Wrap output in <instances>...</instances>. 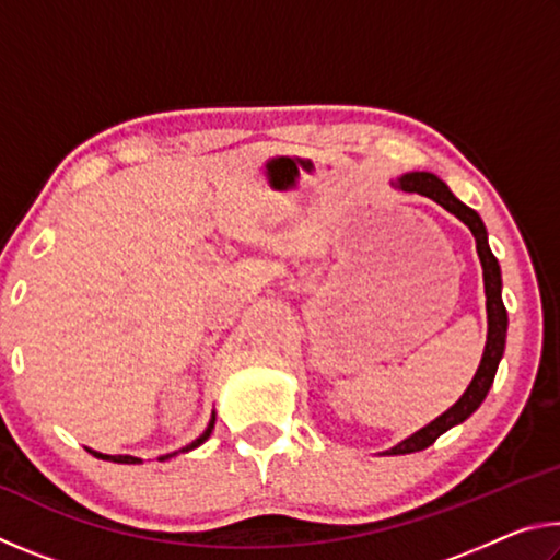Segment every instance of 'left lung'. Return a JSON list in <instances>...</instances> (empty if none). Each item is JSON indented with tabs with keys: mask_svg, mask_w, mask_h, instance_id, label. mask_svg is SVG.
Wrapping results in <instances>:
<instances>
[{
	"mask_svg": "<svg viewBox=\"0 0 560 560\" xmlns=\"http://www.w3.org/2000/svg\"><path fill=\"white\" fill-rule=\"evenodd\" d=\"M397 187H402L405 192H420L424 197H430L438 205H442L444 210L452 212L457 220L469 226L474 240H477V252L481 259V269H485V289H487V316H489V336H487V348L485 355H481V365L474 381L469 383L467 393H464L457 402H454L447 412H442L438 420L430 422L428 428H422L420 432H415L412 438L402 440L400 444H395L393 450H387L385 454H410V452H420L428 450L430 444L440 438L442 432H447L454 424H459L467 420V417L477 410V407L485 402V397L489 393L491 383H494L499 360L504 355V343H506V326H509V316L504 308V301H501V269L494 254L489 249L487 242V230L485 222L479 220V214L459 202L457 197L450 192V187L442 183L440 177H434L432 173H410L400 177Z\"/></svg>",
	"mask_w": 560,
	"mask_h": 560,
	"instance_id": "8db88e82",
	"label": "left lung"
}]
</instances>
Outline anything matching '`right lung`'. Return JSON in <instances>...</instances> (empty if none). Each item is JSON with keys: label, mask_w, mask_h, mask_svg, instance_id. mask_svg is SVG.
I'll return each mask as SVG.
<instances>
[{"label": "right lung", "mask_w": 560, "mask_h": 560, "mask_svg": "<svg viewBox=\"0 0 560 560\" xmlns=\"http://www.w3.org/2000/svg\"><path fill=\"white\" fill-rule=\"evenodd\" d=\"M212 430H214V417H212L210 428H207V430L200 434V438H197L192 444H187V447H185L183 452H187V450H195V447H200V444H202L207 438H210ZM91 454H96L98 459H110V462H120V464H138V462H140L138 457H130V454H101V452H93V450H91ZM167 457H170V454H167ZM167 457H160V459H167Z\"/></svg>", "instance_id": "obj_1"}]
</instances>
